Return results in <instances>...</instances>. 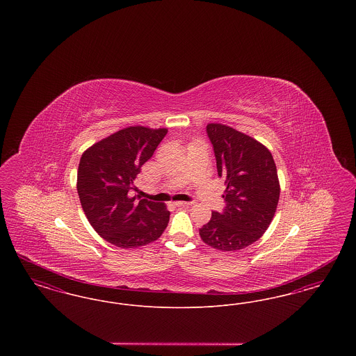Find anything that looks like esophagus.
<instances>
[{
	"mask_svg": "<svg viewBox=\"0 0 356 356\" xmlns=\"http://www.w3.org/2000/svg\"><path fill=\"white\" fill-rule=\"evenodd\" d=\"M191 202H175L173 205H176V207H188V205H191Z\"/></svg>",
	"mask_w": 356,
	"mask_h": 356,
	"instance_id": "esophagus-1",
	"label": "esophagus"
}]
</instances>
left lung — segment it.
Returning a JSON list of instances; mask_svg holds the SVG:
<instances>
[{
	"mask_svg": "<svg viewBox=\"0 0 356 356\" xmlns=\"http://www.w3.org/2000/svg\"><path fill=\"white\" fill-rule=\"evenodd\" d=\"M218 175L225 180V207L199 229L204 243L219 251L251 245L270 227L280 186L271 152L259 141L227 125L208 124Z\"/></svg>",
	"mask_w": 356,
	"mask_h": 356,
	"instance_id": "8db88e82",
	"label": "left lung"
}]
</instances>
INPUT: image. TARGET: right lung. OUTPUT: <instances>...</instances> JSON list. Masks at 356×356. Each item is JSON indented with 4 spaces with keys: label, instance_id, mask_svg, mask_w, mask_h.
<instances>
[{
    "label": "right lung",
    "instance_id": "obj_1",
    "mask_svg": "<svg viewBox=\"0 0 356 356\" xmlns=\"http://www.w3.org/2000/svg\"><path fill=\"white\" fill-rule=\"evenodd\" d=\"M167 129L131 127L86 149L77 172V192L95 231L120 248L157 240L170 221L163 203L131 196L137 175L151 159Z\"/></svg>",
    "mask_w": 356,
    "mask_h": 356
}]
</instances>
